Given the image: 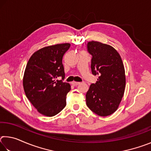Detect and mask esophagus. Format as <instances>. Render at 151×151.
Wrapping results in <instances>:
<instances>
[{"label":"esophagus","instance_id":"esophagus-1","mask_svg":"<svg viewBox=\"0 0 151 151\" xmlns=\"http://www.w3.org/2000/svg\"><path fill=\"white\" fill-rule=\"evenodd\" d=\"M72 85H73V86H77V85H80L81 84V83H79V82H75V81H73V82H72Z\"/></svg>","mask_w":151,"mask_h":151}]
</instances>
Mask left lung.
Returning <instances> with one entry per match:
<instances>
[{"label":"left lung","mask_w":151,"mask_h":151,"mask_svg":"<svg viewBox=\"0 0 151 151\" xmlns=\"http://www.w3.org/2000/svg\"><path fill=\"white\" fill-rule=\"evenodd\" d=\"M87 50L93 57L92 73L98 79L86 93V105L99 116L111 115L118 109L124 93V65L119 52L109 45L92 40Z\"/></svg>","instance_id":"obj_1"}]
</instances>
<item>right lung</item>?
I'll return each instance as SVG.
<instances>
[{
  "mask_svg": "<svg viewBox=\"0 0 151 151\" xmlns=\"http://www.w3.org/2000/svg\"><path fill=\"white\" fill-rule=\"evenodd\" d=\"M69 43L48 46L36 51L27 63L23 76V87L27 99L39 113L53 116L66 106L69 83L65 76L63 57ZM61 77L62 80L55 78Z\"/></svg>",
  "mask_w": 151,
  "mask_h": 151,
  "instance_id": "1",
  "label": "right lung"
}]
</instances>
